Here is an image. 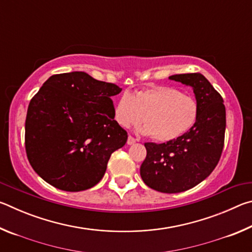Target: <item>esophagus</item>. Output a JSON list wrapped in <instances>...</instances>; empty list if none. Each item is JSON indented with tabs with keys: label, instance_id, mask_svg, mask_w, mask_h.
Wrapping results in <instances>:
<instances>
[{
	"label": "esophagus",
	"instance_id": "esophagus-1",
	"mask_svg": "<svg viewBox=\"0 0 252 252\" xmlns=\"http://www.w3.org/2000/svg\"><path fill=\"white\" fill-rule=\"evenodd\" d=\"M135 142H136V140L133 138V136H131V135L127 136V141H126V143L129 144V146H132V144H134Z\"/></svg>",
	"mask_w": 252,
	"mask_h": 252
}]
</instances>
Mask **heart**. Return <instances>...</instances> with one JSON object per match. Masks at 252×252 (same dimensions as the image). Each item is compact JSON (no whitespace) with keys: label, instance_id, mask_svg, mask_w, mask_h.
<instances>
[{"label":"heart","instance_id":"obj_1","mask_svg":"<svg viewBox=\"0 0 252 252\" xmlns=\"http://www.w3.org/2000/svg\"><path fill=\"white\" fill-rule=\"evenodd\" d=\"M198 105L192 96L171 87H153L125 92L114 108V120L122 127L146 123L139 132L159 142L179 138L194 125Z\"/></svg>","mask_w":252,"mask_h":252}]
</instances>
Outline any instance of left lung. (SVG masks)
<instances>
[{
  "instance_id": "8db88e82",
  "label": "left lung",
  "mask_w": 252,
  "mask_h": 252,
  "mask_svg": "<svg viewBox=\"0 0 252 252\" xmlns=\"http://www.w3.org/2000/svg\"><path fill=\"white\" fill-rule=\"evenodd\" d=\"M169 80L192 88L197 120L172 141L144 143L147 157L140 174L151 189L178 193L202 182L218 164L224 143L225 108L222 97L202 74H174Z\"/></svg>"
}]
</instances>
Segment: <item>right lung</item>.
Masks as SVG:
<instances>
[{
	"label": "right lung",
	"instance_id": "add662e5",
	"mask_svg": "<svg viewBox=\"0 0 252 252\" xmlns=\"http://www.w3.org/2000/svg\"><path fill=\"white\" fill-rule=\"evenodd\" d=\"M121 90L81 71L45 81L25 120L28 159L44 181L69 192L100 182L111 155L127 140L111 99Z\"/></svg>",
	"mask_w": 252,
	"mask_h": 252
}]
</instances>
